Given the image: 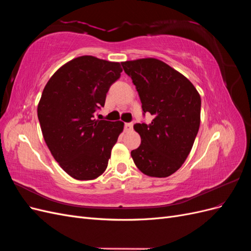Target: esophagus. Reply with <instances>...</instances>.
<instances>
[{
  "label": "esophagus",
  "mask_w": 251,
  "mask_h": 251,
  "mask_svg": "<svg viewBox=\"0 0 251 251\" xmlns=\"http://www.w3.org/2000/svg\"><path fill=\"white\" fill-rule=\"evenodd\" d=\"M125 128H126V131H131V130H133V124H132V123L126 124V125H125Z\"/></svg>",
  "instance_id": "obj_1"
}]
</instances>
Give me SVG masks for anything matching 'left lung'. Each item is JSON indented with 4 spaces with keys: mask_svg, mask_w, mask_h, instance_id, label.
Wrapping results in <instances>:
<instances>
[{
    "mask_svg": "<svg viewBox=\"0 0 251 251\" xmlns=\"http://www.w3.org/2000/svg\"><path fill=\"white\" fill-rule=\"evenodd\" d=\"M121 66L137 89L143 112L154 116L150 125H134L141 143L131 156L147 176L169 177L184 163L198 134L200 94L184 75L157 58Z\"/></svg>",
    "mask_w": 251,
    "mask_h": 251,
    "instance_id": "8db88e82",
    "label": "left lung"
}]
</instances>
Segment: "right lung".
<instances>
[{
	"label": "right lung",
	"instance_id": "1",
	"mask_svg": "<svg viewBox=\"0 0 251 251\" xmlns=\"http://www.w3.org/2000/svg\"><path fill=\"white\" fill-rule=\"evenodd\" d=\"M120 63L91 55L73 58L52 75L37 105L42 133L53 158L69 176L93 180L105 171L123 121L95 118Z\"/></svg>",
	"mask_w": 251,
	"mask_h": 251
}]
</instances>
